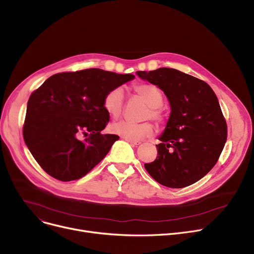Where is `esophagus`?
<instances>
[{
	"label": "esophagus",
	"mask_w": 254,
	"mask_h": 254,
	"mask_svg": "<svg viewBox=\"0 0 254 254\" xmlns=\"http://www.w3.org/2000/svg\"><path fill=\"white\" fill-rule=\"evenodd\" d=\"M129 144H131V145H140L141 144V142H139V141H132V140H128V139H126Z\"/></svg>",
	"instance_id": "1"
}]
</instances>
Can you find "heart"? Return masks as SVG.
Instances as JSON below:
<instances>
[{
    "label": "heart",
    "instance_id": "1",
    "mask_svg": "<svg viewBox=\"0 0 254 254\" xmlns=\"http://www.w3.org/2000/svg\"><path fill=\"white\" fill-rule=\"evenodd\" d=\"M132 90L149 106V109L145 113V117H150L158 123L162 122L163 112L159 107L163 104V93L159 88L150 83H138L132 86ZM124 104L125 95L123 89L119 87L107 91L103 100L105 111L114 118L122 114ZM110 130L113 134L125 139L139 141L150 137L153 134L154 127L149 122L135 124L128 120H120L111 126Z\"/></svg>",
    "mask_w": 254,
    "mask_h": 254
}]
</instances>
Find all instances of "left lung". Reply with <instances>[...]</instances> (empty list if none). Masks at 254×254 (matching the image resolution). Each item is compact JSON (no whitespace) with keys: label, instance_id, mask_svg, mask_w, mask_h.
<instances>
[{"label":"left lung","instance_id":"obj_1","mask_svg":"<svg viewBox=\"0 0 254 254\" xmlns=\"http://www.w3.org/2000/svg\"><path fill=\"white\" fill-rule=\"evenodd\" d=\"M161 88L171 113L158 137L155 161L145 164L149 175L167 188L182 189L202 179L215 166L228 137V127L215 92L201 79L176 69L137 71Z\"/></svg>","mask_w":254,"mask_h":254}]
</instances>
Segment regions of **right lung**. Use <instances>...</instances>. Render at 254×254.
<instances>
[{"label":"right lung","mask_w":254,"mask_h":254,"mask_svg":"<svg viewBox=\"0 0 254 254\" xmlns=\"http://www.w3.org/2000/svg\"><path fill=\"white\" fill-rule=\"evenodd\" d=\"M135 78L102 69L52 75L29 99L23 139L47 174L61 181L82 178L111 149L117 135L101 131L110 115L104 97ZM82 133L88 138L80 140Z\"/></svg>","instance_id":"add662e5"}]
</instances>
